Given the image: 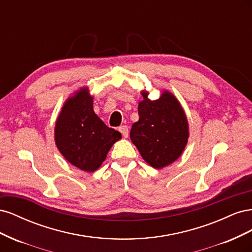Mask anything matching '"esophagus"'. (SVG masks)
<instances>
[{
  "mask_svg": "<svg viewBox=\"0 0 252 252\" xmlns=\"http://www.w3.org/2000/svg\"><path fill=\"white\" fill-rule=\"evenodd\" d=\"M119 131H120L122 134H123L124 138H127L128 134H129V129H128V127H127L126 125L120 126V127H119Z\"/></svg>",
  "mask_w": 252,
  "mask_h": 252,
  "instance_id": "obj_1",
  "label": "esophagus"
}]
</instances>
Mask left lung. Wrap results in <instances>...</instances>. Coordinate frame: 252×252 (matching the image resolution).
Wrapping results in <instances>:
<instances>
[{
  "mask_svg": "<svg viewBox=\"0 0 252 252\" xmlns=\"http://www.w3.org/2000/svg\"><path fill=\"white\" fill-rule=\"evenodd\" d=\"M139 103V121L132 125L130 139L142 158L157 169L174 162L188 141V122L177 98L164 91L151 101L147 93Z\"/></svg>",
  "mask_w": 252,
  "mask_h": 252,
  "instance_id": "1",
  "label": "left lung"
}]
</instances>
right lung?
<instances>
[{"mask_svg": "<svg viewBox=\"0 0 252 252\" xmlns=\"http://www.w3.org/2000/svg\"><path fill=\"white\" fill-rule=\"evenodd\" d=\"M122 138L94 111L93 96L81 89L68 98L57 120L55 140L61 154L81 170L93 172L101 166L112 145Z\"/></svg>", "mask_w": 252, "mask_h": 252, "instance_id": "1", "label": "right lung"}]
</instances>
